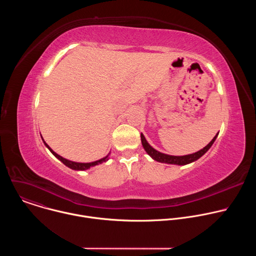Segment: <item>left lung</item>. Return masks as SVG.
<instances>
[{"instance_id": "obj_1", "label": "left lung", "mask_w": 256, "mask_h": 256, "mask_svg": "<svg viewBox=\"0 0 256 256\" xmlns=\"http://www.w3.org/2000/svg\"><path fill=\"white\" fill-rule=\"evenodd\" d=\"M218 136V134L214 136V138L208 142V144H206V147L202 150H200L196 153L194 154H190V155H186V156H171V155H167V154H163L158 152L157 150H155L153 147L149 144V142H147V140L144 138V134H140V140H142V144L144 149V151L147 152L154 160L161 162V163H167V164H176V165H186L190 164L192 162L196 161L198 159H200L204 154H206L208 152V150L212 147V144H214V142L216 140Z\"/></svg>"}]
</instances>
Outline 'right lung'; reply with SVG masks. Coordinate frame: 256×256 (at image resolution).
Returning <instances> with one entry per match:
<instances>
[{"mask_svg":"<svg viewBox=\"0 0 256 256\" xmlns=\"http://www.w3.org/2000/svg\"><path fill=\"white\" fill-rule=\"evenodd\" d=\"M42 140H44V138H42ZM44 144L46 146V147L48 148V150H50L60 161H62V162L66 166H68V168L74 169V170H86V169H89V168L92 167V166L101 164L102 162H105V161L108 160V159H107L108 156H106L105 158H102V159H100V160H97V161H94V162H91V163H78V162H72V161H70V160H66V159L62 158V156H60L58 154H56V152H54V151L50 149V146H48L44 140Z\"/></svg>","mask_w":256,"mask_h":256,"instance_id":"right-lung-1","label":"right lung"}]
</instances>
